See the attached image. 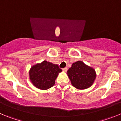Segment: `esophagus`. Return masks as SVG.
Here are the masks:
<instances>
[{
	"instance_id": "esophagus-1",
	"label": "esophagus",
	"mask_w": 121,
	"mask_h": 121,
	"mask_svg": "<svg viewBox=\"0 0 121 121\" xmlns=\"http://www.w3.org/2000/svg\"><path fill=\"white\" fill-rule=\"evenodd\" d=\"M63 70L64 72H67V67H65V68H63Z\"/></svg>"
}]
</instances>
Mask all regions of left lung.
<instances>
[{
	"label": "left lung",
	"instance_id": "obj_1",
	"mask_svg": "<svg viewBox=\"0 0 121 121\" xmlns=\"http://www.w3.org/2000/svg\"><path fill=\"white\" fill-rule=\"evenodd\" d=\"M67 74L73 86L80 90L92 86L96 77L94 69L81 61L73 63L72 67L67 70Z\"/></svg>",
	"mask_w": 121,
	"mask_h": 121
}]
</instances>
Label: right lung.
<instances>
[{
	"label": "right lung",
	"instance_id": "obj_1",
	"mask_svg": "<svg viewBox=\"0 0 121 121\" xmlns=\"http://www.w3.org/2000/svg\"><path fill=\"white\" fill-rule=\"evenodd\" d=\"M62 72L57 65L43 61L37 63L30 69L29 79L35 87L41 90H47L55 84L58 73Z\"/></svg>",
	"mask_w": 121,
	"mask_h": 121
}]
</instances>
